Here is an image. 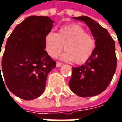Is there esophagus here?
Returning a JSON list of instances; mask_svg holds the SVG:
<instances>
[{
    "label": "esophagus",
    "mask_w": 122,
    "mask_h": 122,
    "mask_svg": "<svg viewBox=\"0 0 122 122\" xmlns=\"http://www.w3.org/2000/svg\"><path fill=\"white\" fill-rule=\"evenodd\" d=\"M62 63H61V62H56V67H60V66H62Z\"/></svg>",
    "instance_id": "1"
}]
</instances>
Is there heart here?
Here are the masks:
<instances>
[{"instance_id": "heart-1", "label": "heart", "mask_w": 122, "mask_h": 122, "mask_svg": "<svg viewBox=\"0 0 122 122\" xmlns=\"http://www.w3.org/2000/svg\"><path fill=\"white\" fill-rule=\"evenodd\" d=\"M45 49L50 56L56 58L64 50L61 59L74 61L80 65L88 61L94 53L96 41L79 24H70L61 27L58 33L50 31L45 40Z\"/></svg>"}]
</instances>
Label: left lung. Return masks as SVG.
Masks as SVG:
<instances>
[{
	"instance_id": "1",
	"label": "left lung",
	"mask_w": 122,
	"mask_h": 122,
	"mask_svg": "<svg viewBox=\"0 0 122 122\" xmlns=\"http://www.w3.org/2000/svg\"><path fill=\"white\" fill-rule=\"evenodd\" d=\"M74 19L82 21L89 26L96 40V47L84 65L72 68L69 86L79 96L91 97L104 92L112 80L117 67L115 43L108 31L90 17Z\"/></svg>"
}]
</instances>
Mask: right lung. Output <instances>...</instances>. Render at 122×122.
<instances>
[{"instance_id":"obj_1","label":"right lung","mask_w":122,"mask_h":122,"mask_svg":"<svg viewBox=\"0 0 122 122\" xmlns=\"http://www.w3.org/2000/svg\"><path fill=\"white\" fill-rule=\"evenodd\" d=\"M53 23L47 17H28L7 38L1 69L9 90L21 99L40 96L48 73L56 67V61L45 50V37ZM0 72L1 77L0 65Z\"/></svg>"}]
</instances>
